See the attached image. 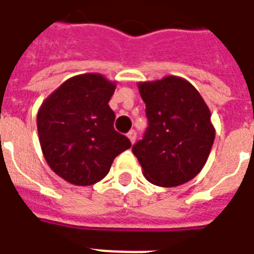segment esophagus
<instances>
[{"label": "esophagus", "mask_w": 254, "mask_h": 254, "mask_svg": "<svg viewBox=\"0 0 254 254\" xmlns=\"http://www.w3.org/2000/svg\"><path fill=\"white\" fill-rule=\"evenodd\" d=\"M127 138L130 139L131 143H134V142H135V139H137V131L135 130L129 131V133H127Z\"/></svg>", "instance_id": "1"}]
</instances>
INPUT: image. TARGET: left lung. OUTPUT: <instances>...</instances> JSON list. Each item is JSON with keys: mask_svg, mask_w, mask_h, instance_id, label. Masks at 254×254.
I'll list each match as a JSON object with an SVG mask.
<instances>
[{"mask_svg": "<svg viewBox=\"0 0 254 254\" xmlns=\"http://www.w3.org/2000/svg\"><path fill=\"white\" fill-rule=\"evenodd\" d=\"M148 127L133 154L151 184L172 188L201 172L215 138L211 113L188 80L168 75L141 82Z\"/></svg>", "mask_w": 254, "mask_h": 254, "instance_id": "obj_1", "label": "left lung"}]
</instances>
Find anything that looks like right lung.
I'll list each match as a JSON object with an SVG mask.
<instances>
[{
    "label": "right lung",
    "instance_id": "right-lung-1",
    "mask_svg": "<svg viewBox=\"0 0 254 254\" xmlns=\"http://www.w3.org/2000/svg\"><path fill=\"white\" fill-rule=\"evenodd\" d=\"M116 83L100 74L65 80L38 112L41 151L55 174L74 185H92L107 176L129 138L115 130L108 106Z\"/></svg>",
    "mask_w": 254,
    "mask_h": 254
}]
</instances>
